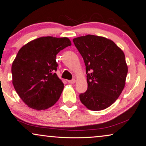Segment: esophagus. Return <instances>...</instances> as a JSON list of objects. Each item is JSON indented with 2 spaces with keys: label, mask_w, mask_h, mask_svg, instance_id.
I'll return each instance as SVG.
<instances>
[{
  "label": "esophagus",
  "mask_w": 146,
  "mask_h": 146,
  "mask_svg": "<svg viewBox=\"0 0 146 146\" xmlns=\"http://www.w3.org/2000/svg\"><path fill=\"white\" fill-rule=\"evenodd\" d=\"M75 81H76V80H75V79H73L72 80H69L68 81V82H69V83H71V84H73V83H75Z\"/></svg>",
  "instance_id": "obj_1"
}]
</instances>
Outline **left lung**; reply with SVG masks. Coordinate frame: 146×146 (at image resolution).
Listing matches in <instances>:
<instances>
[{
	"instance_id": "1",
	"label": "left lung",
	"mask_w": 146,
	"mask_h": 146,
	"mask_svg": "<svg viewBox=\"0 0 146 146\" xmlns=\"http://www.w3.org/2000/svg\"><path fill=\"white\" fill-rule=\"evenodd\" d=\"M86 67L87 90L79 95L89 110L100 111L113 104L125 85V55L113 40L87 35L73 39Z\"/></svg>"
}]
</instances>
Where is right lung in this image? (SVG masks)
Returning a JSON list of instances; mask_svg holds the SVG:
<instances>
[{"mask_svg": "<svg viewBox=\"0 0 146 146\" xmlns=\"http://www.w3.org/2000/svg\"><path fill=\"white\" fill-rule=\"evenodd\" d=\"M71 45L67 37L47 36L34 39L19 50L13 62V84L29 108L44 110L59 100L64 84L55 73L56 55Z\"/></svg>", "mask_w": 146, "mask_h": 146, "instance_id": "obj_1", "label": "right lung"}]
</instances>
